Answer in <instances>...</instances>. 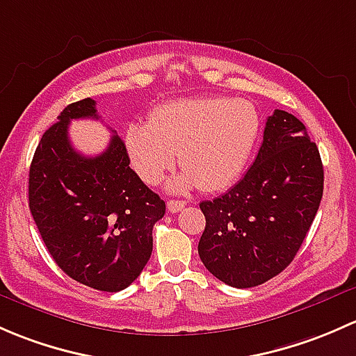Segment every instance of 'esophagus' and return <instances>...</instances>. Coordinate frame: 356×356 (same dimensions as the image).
<instances>
[{
    "label": "esophagus",
    "mask_w": 356,
    "mask_h": 356,
    "mask_svg": "<svg viewBox=\"0 0 356 356\" xmlns=\"http://www.w3.org/2000/svg\"><path fill=\"white\" fill-rule=\"evenodd\" d=\"M185 205H186L185 200H170V202H168V211H170L171 214H177V212L181 211Z\"/></svg>",
    "instance_id": "esophagus-1"
}]
</instances>
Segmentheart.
<instances>
[{"label":"heart","mask_w":356,"mask_h":356,"mask_svg":"<svg viewBox=\"0 0 356 356\" xmlns=\"http://www.w3.org/2000/svg\"><path fill=\"white\" fill-rule=\"evenodd\" d=\"M259 131L260 118L252 102L190 97L154 109L147 127H130L124 142L131 166L149 185L161 181L177 154L185 171L171 188L183 192L199 185L204 192H218L243 173Z\"/></svg>","instance_id":"obj_1"}]
</instances>
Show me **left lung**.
Returning a JSON list of instances; mask_svg holds the SVG:
<instances>
[{
    "instance_id": "left-lung-1",
    "label": "left lung",
    "mask_w": 356,
    "mask_h": 356,
    "mask_svg": "<svg viewBox=\"0 0 356 356\" xmlns=\"http://www.w3.org/2000/svg\"><path fill=\"white\" fill-rule=\"evenodd\" d=\"M324 192V168L305 124L276 109L257 157L225 195L200 202L205 269L234 288L277 276L302 247Z\"/></svg>"
}]
</instances>
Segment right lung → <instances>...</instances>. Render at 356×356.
<instances>
[{"label":"right lung","mask_w":356,"mask_h":356,"mask_svg":"<svg viewBox=\"0 0 356 356\" xmlns=\"http://www.w3.org/2000/svg\"><path fill=\"white\" fill-rule=\"evenodd\" d=\"M80 118H99L94 99L68 104L44 131L29 171V207L63 273L99 291H122L151 259L166 204L131 170L118 135L99 156L76 152L68 124Z\"/></svg>","instance_id":"1"}]
</instances>
